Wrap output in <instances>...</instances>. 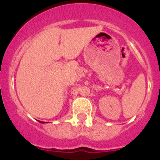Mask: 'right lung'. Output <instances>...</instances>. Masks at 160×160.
<instances>
[{
  "instance_id": "right-lung-1",
  "label": "right lung",
  "mask_w": 160,
  "mask_h": 160,
  "mask_svg": "<svg viewBox=\"0 0 160 160\" xmlns=\"http://www.w3.org/2000/svg\"><path fill=\"white\" fill-rule=\"evenodd\" d=\"M38 122H40V123H45V122H40V121H38Z\"/></svg>"
}]
</instances>
